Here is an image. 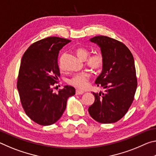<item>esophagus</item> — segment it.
I'll list each match as a JSON object with an SVG mask.
<instances>
[{
    "label": "esophagus",
    "mask_w": 156,
    "mask_h": 156,
    "mask_svg": "<svg viewBox=\"0 0 156 156\" xmlns=\"http://www.w3.org/2000/svg\"><path fill=\"white\" fill-rule=\"evenodd\" d=\"M76 95H82V94H84V91L78 90V89H77V90L76 91Z\"/></svg>",
    "instance_id": "esophagus-1"
}]
</instances>
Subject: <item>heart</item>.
I'll list each match as a JSON object with an SVG mask.
<instances>
[{
  "label": "heart",
  "mask_w": 156,
  "mask_h": 156,
  "mask_svg": "<svg viewBox=\"0 0 156 156\" xmlns=\"http://www.w3.org/2000/svg\"><path fill=\"white\" fill-rule=\"evenodd\" d=\"M76 54L79 58L84 60L88 58L89 53L87 49L80 47L76 50ZM103 57L101 54H98L92 55L87 60V65L95 70L100 69L103 65ZM90 76V73L87 72L76 73L72 78L69 79V83L78 89H84L88 85V81Z\"/></svg>",
  "instance_id": "1"
}]
</instances>
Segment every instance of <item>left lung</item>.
I'll return each instance as SVG.
<instances>
[{
    "label": "left lung",
    "mask_w": 156,
    "mask_h": 156,
    "mask_svg": "<svg viewBox=\"0 0 156 156\" xmlns=\"http://www.w3.org/2000/svg\"><path fill=\"white\" fill-rule=\"evenodd\" d=\"M89 41L100 47L103 57L102 72L95 83L102 87L105 92H93L95 101L88 112L100 123L115 122L127 112L136 91L133 55L123 43L109 37L95 36Z\"/></svg>",
    "instance_id": "1"
}]
</instances>
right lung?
<instances>
[{"label":"right lung","mask_w":156,"mask_h":156,"mask_svg":"<svg viewBox=\"0 0 156 156\" xmlns=\"http://www.w3.org/2000/svg\"><path fill=\"white\" fill-rule=\"evenodd\" d=\"M70 40L48 37L31 44L22 58L17 89L21 104L29 117L43 126L56 122L64 113L69 97L76 93L72 86L56 94L53 86L60 77L58 58Z\"/></svg>","instance_id":"add662e5"}]
</instances>
